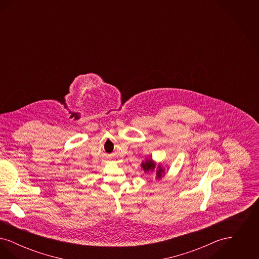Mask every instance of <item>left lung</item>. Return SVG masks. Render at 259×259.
Returning <instances> with one entry per match:
<instances>
[{"label": "left lung", "mask_w": 259, "mask_h": 259, "mask_svg": "<svg viewBox=\"0 0 259 259\" xmlns=\"http://www.w3.org/2000/svg\"><path fill=\"white\" fill-rule=\"evenodd\" d=\"M141 166L143 167V169L145 170V172L153 171V170L155 169V167H156V166H155V163L151 160V159H147L146 162H143V163H142ZM163 174H164V169L161 167L160 165H158V166H157V170H156V178H157V179H161L162 176H163Z\"/></svg>", "instance_id": "1"}]
</instances>
